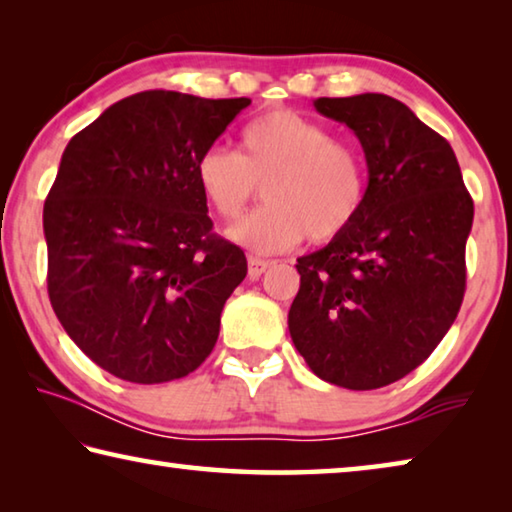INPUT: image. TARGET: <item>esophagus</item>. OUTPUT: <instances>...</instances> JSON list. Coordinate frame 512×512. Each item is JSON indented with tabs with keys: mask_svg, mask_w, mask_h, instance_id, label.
Segmentation results:
<instances>
[{
	"mask_svg": "<svg viewBox=\"0 0 512 512\" xmlns=\"http://www.w3.org/2000/svg\"><path fill=\"white\" fill-rule=\"evenodd\" d=\"M271 264H273V262H268V259L250 257V259H248V277H250V280H257V277L262 275Z\"/></svg>",
	"mask_w": 512,
	"mask_h": 512,
	"instance_id": "34e87169",
	"label": "esophagus"
}]
</instances>
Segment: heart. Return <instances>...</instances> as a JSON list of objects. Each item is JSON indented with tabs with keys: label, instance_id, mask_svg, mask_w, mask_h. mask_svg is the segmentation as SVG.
Masks as SVG:
<instances>
[{
	"label": "heart",
	"instance_id": "heart-1",
	"mask_svg": "<svg viewBox=\"0 0 512 512\" xmlns=\"http://www.w3.org/2000/svg\"><path fill=\"white\" fill-rule=\"evenodd\" d=\"M194 178L207 207L235 221L262 183L266 203L228 230L239 246L277 253L302 237L343 235L366 198V164L350 142L336 140L318 121L277 108L248 121L239 153L210 146L198 155Z\"/></svg>",
	"mask_w": 512,
	"mask_h": 512
}]
</instances>
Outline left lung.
Here are the masks:
<instances>
[{"label": "left lung", "mask_w": 512, "mask_h": 512, "mask_svg": "<svg viewBox=\"0 0 512 512\" xmlns=\"http://www.w3.org/2000/svg\"><path fill=\"white\" fill-rule=\"evenodd\" d=\"M357 135L368 164L361 212L298 257L289 332L316 377L372 391L415 370L456 320L474 203L452 146L386 94L314 101Z\"/></svg>", "instance_id": "1"}]
</instances>
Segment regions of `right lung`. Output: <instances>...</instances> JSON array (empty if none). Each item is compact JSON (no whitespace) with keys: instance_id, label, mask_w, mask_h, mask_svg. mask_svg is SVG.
Returning <instances> with one entry per match:
<instances>
[{"instance_id":"add662e5","label":"right lung","mask_w":512,"mask_h":512,"mask_svg":"<svg viewBox=\"0 0 512 512\" xmlns=\"http://www.w3.org/2000/svg\"><path fill=\"white\" fill-rule=\"evenodd\" d=\"M248 106L149 90L112 103L65 146L42 212L49 300L110 375L180 379L219 339L248 264L212 232L194 167Z\"/></svg>"}]
</instances>
